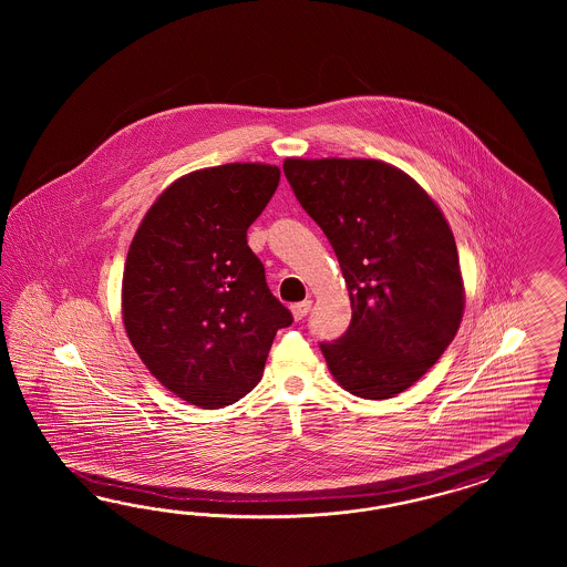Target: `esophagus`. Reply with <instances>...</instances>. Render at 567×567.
I'll list each match as a JSON object with an SVG mask.
<instances>
[{
    "mask_svg": "<svg viewBox=\"0 0 567 567\" xmlns=\"http://www.w3.org/2000/svg\"><path fill=\"white\" fill-rule=\"evenodd\" d=\"M291 309L295 320H303V318L308 316L309 309H311V301H309V299H306V301H299V303H295Z\"/></svg>",
    "mask_w": 567,
    "mask_h": 567,
    "instance_id": "obj_1",
    "label": "esophagus"
}]
</instances>
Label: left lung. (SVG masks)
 I'll list each match as a JSON object with an SVG mask.
<instances>
[{
	"instance_id": "left-lung-1",
	"label": "left lung",
	"mask_w": 567,
	"mask_h": 567,
	"mask_svg": "<svg viewBox=\"0 0 567 567\" xmlns=\"http://www.w3.org/2000/svg\"><path fill=\"white\" fill-rule=\"evenodd\" d=\"M282 171L330 240L351 299L347 332L320 343L332 377L361 399L403 393L443 355L464 313L445 216L405 172L378 159L289 157Z\"/></svg>"
}]
</instances>
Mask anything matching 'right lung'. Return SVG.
Instances as JSON below:
<instances>
[{"mask_svg":"<svg viewBox=\"0 0 567 567\" xmlns=\"http://www.w3.org/2000/svg\"><path fill=\"white\" fill-rule=\"evenodd\" d=\"M278 181L268 164L190 172L157 197L131 243L126 334L147 370L190 405L218 410L247 395L276 330L292 324L247 245Z\"/></svg>","mask_w":567,"mask_h":567,"instance_id":"obj_1","label":"right lung"}]
</instances>
